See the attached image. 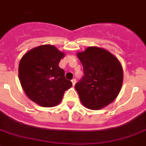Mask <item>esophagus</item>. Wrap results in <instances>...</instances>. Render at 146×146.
<instances>
[{"mask_svg":"<svg viewBox=\"0 0 146 146\" xmlns=\"http://www.w3.org/2000/svg\"><path fill=\"white\" fill-rule=\"evenodd\" d=\"M71 82H72V84H73V85L74 86L75 84H76V78H73V79L71 80Z\"/></svg>","mask_w":146,"mask_h":146,"instance_id":"esophagus-1","label":"esophagus"}]
</instances>
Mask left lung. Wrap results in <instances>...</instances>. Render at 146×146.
I'll use <instances>...</instances> for the list:
<instances>
[{
	"mask_svg": "<svg viewBox=\"0 0 146 146\" xmlns=\"http://www.w3.org/2000/svg\"><path fill=\"white\" fill-rule=\"evenodd\" d=\"M77 56L84 76L75 84L82 103L90 110H100L116 98L122 87L123 73L117 59L104 49L89 47Z\"/></svg>",
	"mask_w": 146,
	"mask_h": 146,
	"instance_id": "8db88e82",
	"label": "left lung"
}]
</instances>
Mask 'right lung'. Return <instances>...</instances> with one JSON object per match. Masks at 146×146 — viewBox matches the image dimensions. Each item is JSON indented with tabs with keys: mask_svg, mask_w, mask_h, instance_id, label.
I'll list each match as a JSON object with an SVG mask.
<instances>
[{
	"mask_svg": "<svg viewBox=\"0 0 146 146\" xmlns=\"http://www.w3.org/2000/svg\"><path fill=\"white\" fill-rule=\"evenodd\" d=\"M64 54L56 47L41 45L27 52L19 64V78L28 97L45 107L60 103L64 93L72 87L59 67Z\"/></svg>",
	"mask_w": 146,
	"mask_h": 146,
	"instance_id": "1",
	"label": "right lung"
}]
</instances>
